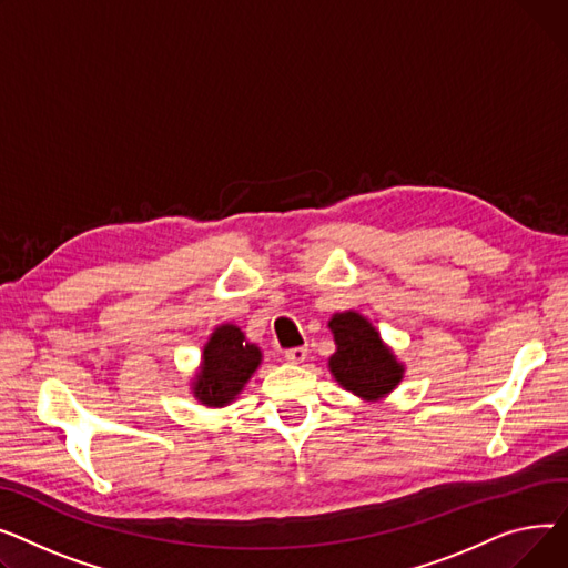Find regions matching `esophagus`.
Segmentation results:
<instances>
[{
    "instance_id": "1",
    "label": "esophagus",
    "mask_w": 568,
    "mask_h": 568,
    "mask_svg": "<svg viewBox=\"0 0 568 568\" xmlns=\"http://www.w3.org/2000/svg\"><path fill=\"white\" fill-rule=\"evenodd\" d=\"M284 357L291 362V364H303L307 359V348L305 346H297V348H288L284 353Z\"/></svg>"
}]
</instances>
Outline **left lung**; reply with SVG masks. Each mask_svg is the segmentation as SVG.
Masks as SVG:
<instances>
[{"label":"left lung","mask_w":568,"mask_h":568,"mask_svg":"<svg viewBox=\"0 0 568 568\" xmlns=\"http://www.w3.org/2000/svg\"><path fill=\"white\" fill-rule=\"evenodd\" d=\"M327 327L335 339V353L327 369L346 392L362 402H383L404 381L406 364L383 342L374 323L355 310L332 314Z\"/></svg>","instance_id":"1"}]
</instances>
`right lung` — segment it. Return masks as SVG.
Wrapping results in <instances>:
<instances>
[{
	"label": "right lung",
	"mask_w": 568,
	"mask_h": 568,
	"mask_svg": "<svg viewBox=\"0 0 568 568\" xmlns=\"http://www.w3.org/2000/svg\"><path fill=\"white\" fill-rule=\"evenodd\" d=\"M261 359L258 344L250 342L236 323H222L204 344L190 392L206 408H224L236 402L261 366Z\"/></svg>",
	"instance_id": "add662e5"
}]
</instances>
